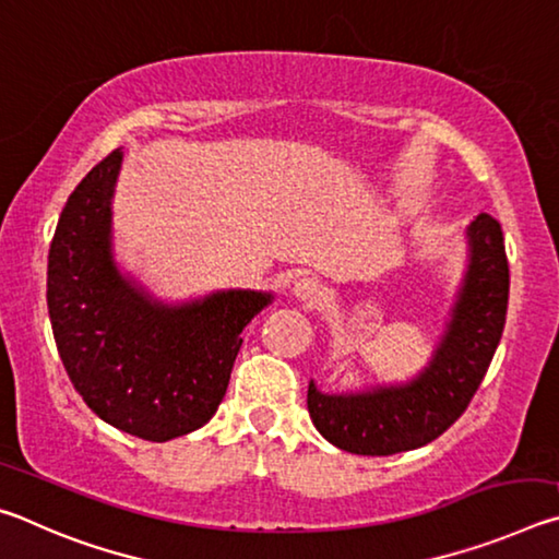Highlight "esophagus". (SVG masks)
I'll list each match as a JSON object with an SVG mask.
<instances>
[{"mask_svg":"<svg viewBox=\"0 0 559 559\" xmlns=\"http://www.w3.org/2000/svg\"><path fill=\"white\" fill-rule=\"evenodd\" d=\"M293 296L302 302H316L323 296V283L313 276H300L293 281Z\"/></svg>","mask_w":559,"mask_h":559,"instance_id":"34e87169","label":"esophagus"}]
</instances>
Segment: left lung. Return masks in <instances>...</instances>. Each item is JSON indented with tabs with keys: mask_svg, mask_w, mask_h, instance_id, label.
Instances as JSON below:
<instances>
[{
	"mask_svg": "<svg viewBox=\"0 0 559 559\" xmlns=\"http://www.w3.org/2000/svg\"><path fill=\"white\" fill-rule=\"evenodd\" d=\"M466 236L468 269L447 333L414 380L357 394H323L310 382V419L333 447L392 456L441 437L466 412L503 335L510 288L500 224L484 212Z\"/></svg>",
	"mask_w": 559,
	"mask_h": 559,
	"instance_id": "left-lung-1",
	"label": "left lung"
}]
</instances>
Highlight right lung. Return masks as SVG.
Masks as SVG:
<instances>
[{
  "mask_svg": "<svg viewBox=\"0 0 559 559\" xmlns=\"http://www.w3.org/2000/svg\"><path fill=\"white\" fill-rule=\"evenodd\" d=\"M122 150L100 159L59 216L46 302L61 362L103 421L145 441L204 427L229 386L241 330L273 300L219 290L167 306L112 261V192Z\"/></svg>",
  "mask_w": 559,
  "mask_h": 559,
  "instance_id": "obj_1",
  "label": "right lung"
}]
</instances>
